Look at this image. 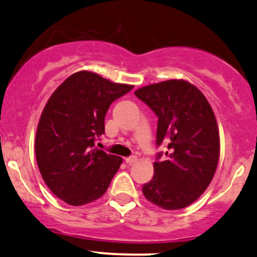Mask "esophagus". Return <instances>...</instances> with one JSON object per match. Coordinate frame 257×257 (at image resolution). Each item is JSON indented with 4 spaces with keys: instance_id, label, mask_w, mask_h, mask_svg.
Masks as SVG:
<instances>
[{
    "instance_id": "34e87169",
    "label": "esophagus",
    "mask_w": 257,
    "mask_h": 257,
    "mask_svg": "<svg viewBox=\"0 0 257 257\" xmlns=\"http://www.w3.org/2000/svg\"><path fill=\"white\" fill-rule=\"evenodd\" d=\"M124 160L126 164H134L138 160V158L135 156H132V157H128V158H125Z\"/></svg>"
}]
</instances>
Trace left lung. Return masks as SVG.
<instances>
[{
	"mask_svg": "<svg viewBox=\"0 0 257 257\" xmlns=\"http://www.w3.org/2000/svg\"><path fill=\"white\" fill-rule=\"evenodd\" d=\"M158 117L154 176L142 187L148 201L164 209L191 205L211 183L219 160V132L205 95L184 80H168L135 92Z\"/></svg>",
	"mask_w": 257,
	"mask_h": 257,
	"instance_id": "1",
	"label": "left lung"
}]
</instances>
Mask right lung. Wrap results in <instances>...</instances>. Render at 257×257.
Returning <instances> with one entry per match:
<instances>
[{"label":"right lung","mask_w":257,"mask_h":257,"mask_svg":"<svg viewBox=\"0 0 257 257\" xmlns=\"http://www.w3.org/2000/svg\"><path fill=\"white\" fill-rule=\"evenodd\" d=\"M133 86L78 72L58 86L40 116L36 158L42 177L58 199L82 206L100 197L122 158L95 147L105 134L110 105Z\"/></svg>","instance_id":"obj_1"}]
</instances>
